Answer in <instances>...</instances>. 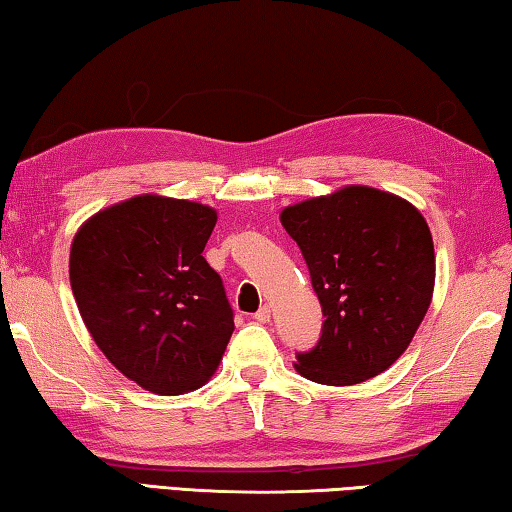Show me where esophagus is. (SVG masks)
Listing matches in <instances>:
<instances>
[{
	"label": "esophagus",
	"instance_id": "esophagus-1",
	"mask_svg": "<svg viewBox=\"0 0 512 512\" xmlns=\"http://www.w3.org/2000/svg\"><path fill=\"white\" fill-rule=\"evenodd\" d=\"M253 318H255V322H259V324H266V322H271V306L264 304L262 309H259V311L253 315Z\"/></svg>",
	"mask_w": 512,
	"mask_h": 512
}]
</instances>
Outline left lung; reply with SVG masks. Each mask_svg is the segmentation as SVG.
Instances as JSON below:
<instances>
[{"mask_svg":"<svg viewBox=\"0 0 512 512\" xmlns=\"http://www.w3.org/2000/svg\"><path fill=\"white\" fill-rule=\"evenodd\" d=\"M322 306L315 347L295 369L322 385H356L401 358L430 309L434 244L412 203L351 185L282 212Z\"/></svg>","mask_w":512,"mask_h":512,"instance_id":"left-lung-1","label":"left lung"}]
</instances>
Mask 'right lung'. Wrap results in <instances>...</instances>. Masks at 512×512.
Returning a JSON list of instances; mask_svg holds the SVG:
<instances>
[{"label": "right lung", "instance_id": "1", "mask_svg": "<svg viewBox=\"0 0 512 512\" xmlns=\"http://www.w3.org/2000/svg\"><path fill=\"white\" fill-rule=\"evenodd\" d=\"M215 224L208 206L145 194L98 212L73 239L82 320L111 365L147 392L201 387L228 347L235 313L201 255Z\"/></svg>", "mask_w": 512, "mask_h": 512}]
</instances>
